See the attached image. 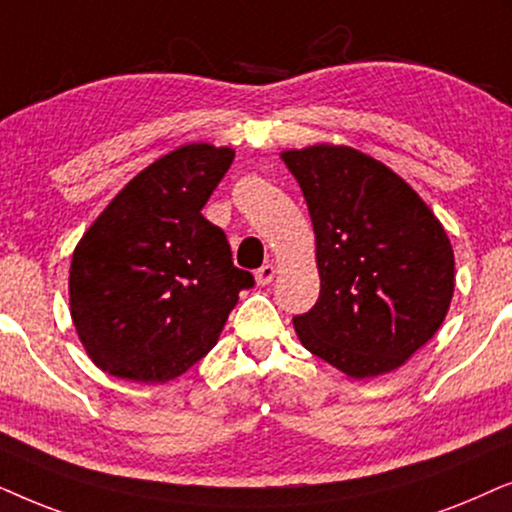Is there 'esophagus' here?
<instances>
[{
    "mask_svg": "<svg viewBox=\"0 0 512 512\" xmlns=\"http://www.w3.org/2000/svg\"><path fill=\"white\" fill-rule=\"evenodd\" d=\"M276 276V267L274 264H264V267H260L255 271V281L257 285H269L271 281H274Z\"/></svg>",
    "mask_w": 512,
    "mask_h": 512,
    "instance_id": "obj_1",
    "label": "esophagus"
}]
</instances>
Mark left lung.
I'll list each match as a JSON object with an SVG mask.
<instances>
[{
  "label": "left lung",
  "instance_id": "8db88e82",
  "mask_svg": "<svg viewBox=\"0 0 512 512\" xmlns=\"http://www.w3.org/2000/svg\"><path fill=\"white\" fill-rule=\"evenodd\" d=\"M316 234L320 295L292 318L304 349L353 379L398 370L431 339L454 295V250L421 196L353 147L281 154Z\"/></svg>",
  "mask_w": 512,
  "mask_h": 512
}]
</instances>
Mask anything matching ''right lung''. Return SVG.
<instances>
[{"label":"right lung","mask_w":512,"mask_h":512,"mask_svg":"<svg viewBox=\"0 0 512 512\" xmlns=\"http://www.w3.org/2000/svg\"><path fill=\"white\" fill-rule=\"evenodd\" d=\"M234 161L206 142L177 147L133 177L72 255L70 313L88 358L112 377L163 384L217 344L238 292L220 227L201 215Z\"/></svg>","instance_id":"obj_1"}]
</instances>
